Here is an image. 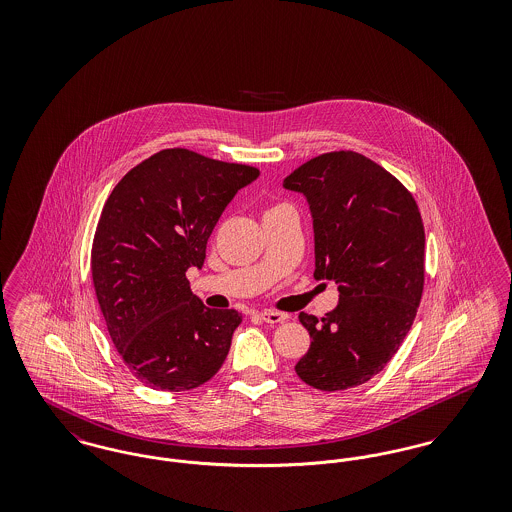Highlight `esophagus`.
<instances>
[{"mask_svg":"<svg viewBox=\"0 0 512 512\" xmlns=\"http://www.w3.org/2000/svg\"><path fill=\"white\" fill-rule=\"evenodd\" d=\"M259 317L263 318L265 322L268 324H278V322H284L288 315H284V313H278V311H259Z\"/></svg>","mask_w":512,"mask_h":512,"instance_id":"1","label":"esophagus"}]
</instances>
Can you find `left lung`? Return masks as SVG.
Returning a JSON list of instances; mask_svg holds the SVG:
<instances>
[{
  "mask_svg": "<svg viewBox=\"0 0 512 512\" xmlns=\"http://www.w3.org/2000/svg\"><path fill=\"white\" fill-rule=\"evenodd\" d=\"M282 186L309 203L315 278L338 284V307L299 313L311 336L297 376L322 391L368 382L413 326L424 286V224L413 195L355 151L324 153Z\"/></svg>",
  "mask_w": 512,
  "mask_h": 512,
  "instance_id": "left-lung-1",
  "label": "left lung"
}]
</instances>
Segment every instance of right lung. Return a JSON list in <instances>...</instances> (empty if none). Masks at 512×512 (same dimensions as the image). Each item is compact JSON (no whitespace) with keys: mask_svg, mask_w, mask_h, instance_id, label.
Here are the masks:
<instances>
[{"mask_svg":"<svg viewBox=\"0 0 512 512\" xmlns=\"http://www.w3.org/2000/svg\"><path fill=\"white\" fill-rule=\"evenodd\" d=\"M259 171L188 149H163L124 174L92 245V278L109 336L153 390L186 391L224 363L242 315L190 290L220 215Z\"/></svg>","mask_w":512,"mask_h":512,"instance_id":"add662e5","label":"right lung"}]
</instances>
